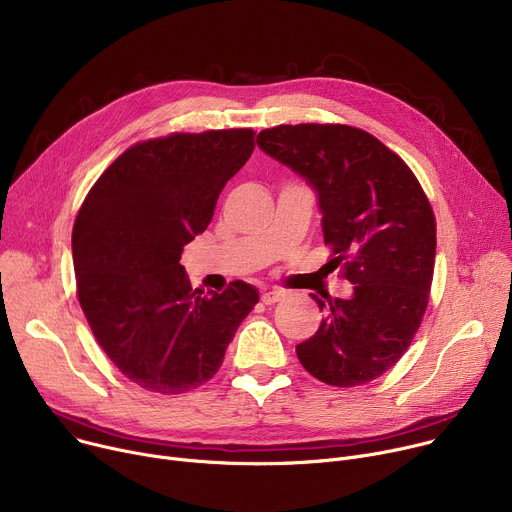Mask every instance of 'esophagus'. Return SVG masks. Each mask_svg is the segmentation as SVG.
<instances>
[{"label": "esophagus", "mask_w": 512, "mask_h": 512, "mask_svg": "<svg viewBox=\"0 0 512 512\" xmlns=\"http://www.w3.org/2000/svg\"><path fill=\"white\" fill-rule=\"evenodd\" d=\"M283 297H285L283 291H266V293H262V303H264V305H272V303L281 301Z\"/></svg>", "instance_id": "obj_1"}]
</instances>
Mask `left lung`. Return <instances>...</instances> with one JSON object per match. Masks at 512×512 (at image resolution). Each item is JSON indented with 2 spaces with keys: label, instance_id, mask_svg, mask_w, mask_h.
<instances>
[{
  "label": "left lung",
  "instance_id": "8db88e82",
  "mask_svg": "<svg viewBox=\"0 0 512 512\" xmlns=\"http://www.w3.org/2000/svg\"><path fill=\"white\" fill-rule=\"evenodd\" d=\"M258 147L318 194L324 242L355 285L346 299L318 301V332L297 344L320 381L355 387L396 365L428 303L435 268V215L412 170L373 135L346 125H281Z\"/></svg>",
  "mask_w": 512,
  "mask_h": 512
}]
</instances>
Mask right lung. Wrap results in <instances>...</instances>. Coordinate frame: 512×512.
Here are the masks:
<instances>
[{"label":"right lung","mask_w":512,"mask_h":512,"mask_svg":"<svg viewBox=\"0 0 512 512\" xmlns=\"http://www.w3.org/2000/svg\"><path fill=\"white\" fill-rule=\"evenodd\" d=\"M254 151L252 129L174 133L133 145L92 186L71 252L86 320L127 379L155 393L207 383L258 303L256 287L192 289L180 256Z\"/></svg>","instance_id":"add662e5"}]
</instances>
